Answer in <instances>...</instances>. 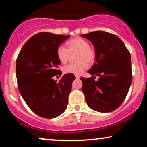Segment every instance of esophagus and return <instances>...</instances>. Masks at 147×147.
<instances>
[{"label": "esophagus", "mask_w": 147, "mask_h": 147, "mask_svg": "<svg viewBox=\"0 0 147 147\" xmlns=\"http://www.w3.org/2000/svg\"><path fill=\"white\" fill-rule=\"evenodd\" d=\"M75 78H76V79H79V78H80V76H79V75H75Z\"/></svg>", "instance_id": "34e87169"}]
</instances>
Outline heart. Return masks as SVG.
<instances>
[{
	"instance_id": "heart-1",
	"label": "heart",
	"mask_w": 147,
	"mask_h": 147,
	"mask_svg": "<svg viewBox=\"0 0 147 147\" xmlns=\"http://www.w3.org/2000/svg\"><path fill=\"white\" fill-rule=\"evenodd\" d=\"M67 48L63 46L59 47L57 56L61 63H66L70 59V55H75L77 62L65 65L63 72L65 74L80 75L88 67V63L92 64L96 59V53L94 49L90 47L86 40L81 37H75L66 43Z\"/></svg>"
}]
</instances>
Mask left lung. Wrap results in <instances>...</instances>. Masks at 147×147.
Returning a JSON list of instances; mask_svg holds the SVG:
<instances>
[{
  "instance_id": "8db88e82",
  "label": "left lung",
  "mask_w": 147,
  "mask_h": 147,
  "mask_svg": "<svg viewBox=\"0 0 147 147\" xmlns=\"http://www.w3.org/2000/svg\"><path fill=\"white\" fill-rule=\"evenodd\" d=\"M95 47V63L88 71L92 76L81 77L86 102L92 110L109 113L125 99L132 82L131 55L116 35L104 31L82 34ZM99 79L97 81L94 79Z\"/></svg>"
}]
</instances>
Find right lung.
<instances>
[{
	"label": "right lung",
	"mask_w": 147,
	"mask_h": 147,
	"mask_svg": "<svg viewBox=\"0 0 147 147\" xmlns=\"http://www.w3.org/2000/svg\"><path fill=\"white\" fill-rule=\"evenodd\" d=\"M70 35L49 32L36 34L23 45L16 59V74L18 88L27 105L41 117L55 118L65 111L72 83V74L64 75L59 82L61 62L57 48Z\"/></svg>",
	"instance_id": "1"
}]
</instances>
